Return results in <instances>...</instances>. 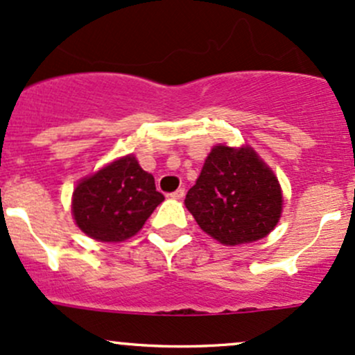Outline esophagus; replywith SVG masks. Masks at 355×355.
Returning a JSON list of instances; mask_svg holds the SVG:
<instances>
[{
  "mask_svg": "<svg viewBox=\"0 0 355 355\" xmlns=\"http://www.w3.org/2000/svg\"><path fill=\"white\" fill-rule=\"evenodd\" d=\"M184 196H185V189H178V190H175V192L170 193L171 198H182Z\"/></svg>",
  "mask_w": 355,
  "mask_h": 355,
  "instance_id": "obj_1",
  "label": "esophagus"
}]
</instances>
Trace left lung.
Instances as JSON below:
<instances>
[{
  "mask_svg": "<svg viewBox=\"0 0 355 355\" xmlns=\"http://www.w3.org/2000/svg\"><path fill=\"white\" fill-rule=\"evenodd\" d=\"M185 205L214 239L227 246L268 236L282 216L278 178L251 148L219 145L210 151Z\"/></svg>",
  "mask_w": 355,
  "mask_h": 355,
  "instance_id": "left-lung-1",
  "label": "left lung"
}]
</instances>
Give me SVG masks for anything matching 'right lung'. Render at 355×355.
Listing matches in <instances>:
<instances>
[{
  "instance_id": "obj_1",
  "label": "right lung",
  "mask_w": 355,
  "mask_h": 355,
  "mask_svg": "<svg viewBox=\"0 0 355 355\" xmlns=\"http://www.w3.org/2000/svg\"><path fill=\"white\" fill-rule=\"evenodd\" d=\"M163 200L153 175L128 155L77 185L72 212L77 225L89 237L119 243L135 236Z\"/></svg>"
}]
</instances>
